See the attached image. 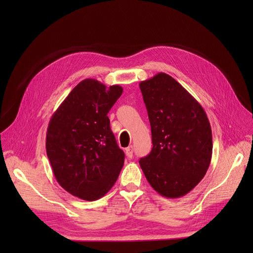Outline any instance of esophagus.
<instances>
[{"label":"esophagus","instance_id":"obj_1","mask_svg":"<svg viewBox=\"0 0 253 253\" xmlns=\"http://www.w3.org/2000/svg\"><path fill=\"white\" fill-rule=\"evenodd\" d=\"M125 153H126V156L131 159L132 157H133V147H132V145H130V147H128L125 150Z\"/></svg>","mask_w":253,"mask_h":253}]
</instances>
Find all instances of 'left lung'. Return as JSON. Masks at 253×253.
I'll return each mask as SVG.
<instances>
[{
  "label": "left lung",
  "instance_id": "left-lung-1",
  "mask_svg": "<svg viewBox=\"0 0 253 253\" xmlns=\"http://www.w3.org/2000/svg\"><path fill=\"white\" fill-rule=\"evenodd\" d=\"M152 129L153 149L139 160L151 187L179 198L205 176L212 156V133L201 104L176 80L159 73L139 83Z\"/></svg>",
  "mask_w": 253,
  "mask_h": 253
}]
</instances>
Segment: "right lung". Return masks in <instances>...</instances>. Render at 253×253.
<instances>
[{
  "instance_id": "1",
  "label": "right lung",
  "mask_w": 253,
  "mask_h": 253,
  "mask_svg": "<svg viewBox=\"0 0 253 253\" xmlns=\"http://www.w3.org/2000/svg\"><path fill=\"white\" fill-rule=\"evenodd\" d=\"M119 85L94 79L80 82L52 115L46 152L57 182L82 200L94 201L118 179L125 154L110 127L109 111L121 96Z\"/></svg>"
}]
</instances>
